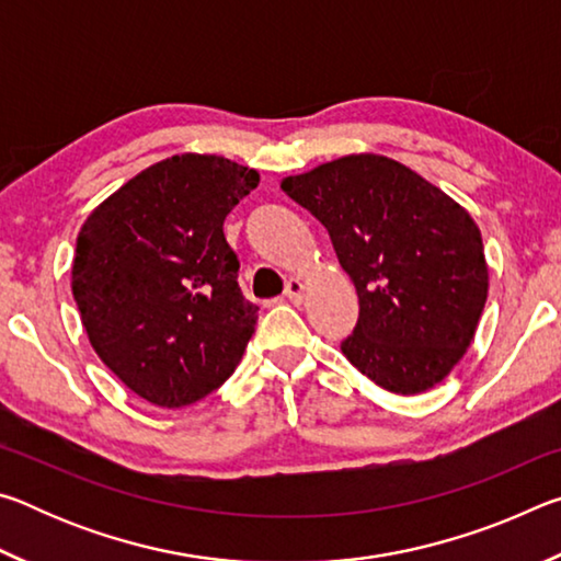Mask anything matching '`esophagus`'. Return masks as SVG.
<instances>
[{
    "label": "esophagus",
    "instance_id": "34e87169",
    "mask_svg": "<svg viewBox=\"0 0 561 561\" xmlns=\"http://www.w3.org/2000/svg\"><path fill=\"white\" fill-rule=\"evenodd\" d=\"M304 291H307V284H304L299 277H291L287 282V287H284V294H287V299L294 304L304 301Z\"/></svg>",
    "mask_w": 561,
    "mask_h": 561
}]
</instances>
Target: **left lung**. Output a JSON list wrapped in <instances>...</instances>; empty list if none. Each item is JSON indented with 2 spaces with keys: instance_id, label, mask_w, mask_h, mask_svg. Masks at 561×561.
I'll return each instance as SVG.
<instances>
[{
  "instance_id": "8db88e82",
  "label": "left lung",
  "mask_w": 561,
  "mask_h": 561,
  "mask_svg": "<svg viewBox=\"0 0 561 561\" xmlns=\"http://www.w3.org/2000/svg\"><path fill=\"white\" fill-rule=\"evenodd\" d=\"M327 227L358 294L341 351L391 393L440 383L472 344L488 301L480 227L440 187L393 158L351 153L282 178Z\"/></svg>"
}]
</instances>
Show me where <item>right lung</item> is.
Listing matches in <instances>:
<instances>
[{"label":"right lung","instance_id":"right-lung-1","mask_svg":"<svg viewBox=\"0 0 561 561\" xmlns=\"http://www.w3.org/2000/svg\"><path fill=\"white\" fill-rule=\"evenodd\" d=\"M260 173L207 153L146 168L76 240L71 291L99 358L158 408L201 401L234 374L257 324L237 284L227 213Z\"/></svg>","mask_w":561,"mask_h":561}]
</instances>
